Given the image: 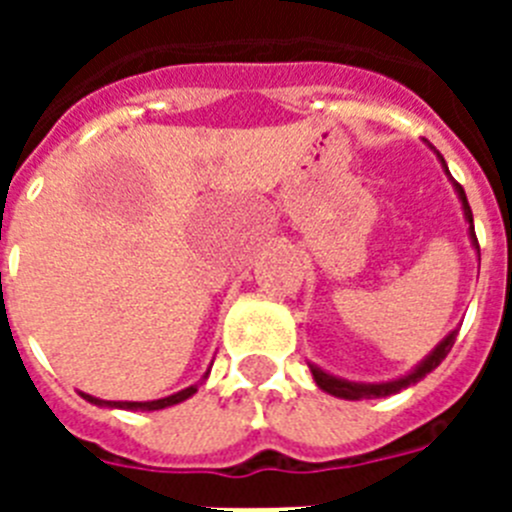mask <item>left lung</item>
I'll return each mask as SVG.
<instances>
[{
    "instance_id": "1",
    "label": "left lung",
    "mask_w": 512,
    "mask_h": 512,
    "mask_svg": "<svg viewBox=\"0 0 512 512\" xmlns=\"http://www.w3.org/2000/svg\"><path fill=\"white\" fill-rule=\"evenodd\" d=\"M438 158H441L443 169H446V174H449V166H446L443 156H438ZM454 189H456V194H459L461 207H464V217H467V223H469V238H472V246L477 248V253H479L477 233H474V220H472V207H469V202H467V194H464L461 184H456V182H454ZM456 333H459V328L451 330L449 336L443 338V341L438 343L436 348H433L431 354L425 356V359L420 361L418 366H415L413 372L405 374V377H400V379H392V382H379V384L348 382V379H338V377H333V374L323 372L320 366L310 364L312 379H315V384H318L320 390L328 392V395H333V397H341V400H374V397L395 395V392L405 390V387H410V384L420 382V379H423L425 374H431L433 369H436V366L441 364L443 359H446V354H449L451 346H454V341H456Z\"/></svg>"
}]
</instances>
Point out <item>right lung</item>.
I'll use <instances>...</instances> for the list:
<instances>
[{
	"label": "right lung",
	"instance_id": "add662e5",
	"mask_svg": "<svg viewBox=\"0 0 512 512\" xmlns=\"http://www.w3.org/2000/svg\"><path fill=\"white\" fill-rule=\"evenodd\" d=\"M210 374V372H207ZM205 374V377H207ZM194 392H197V384H192V387H187V390L176 392V395H169V397H161V400H151V402H112V400H99V397H92L87 395V392H81V397L87 402H92V405H99V408H120V410H164V408H171V405H179V402H184L187 397H192Z\"/></svg>",
	"mask_w": 512,
	"mask_h": 512
}]
</instances>
